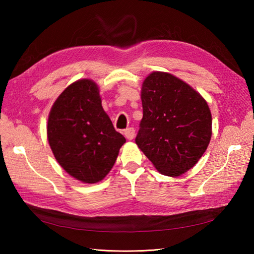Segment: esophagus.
<instances>
[{
	"label": "esophagus",
	"instance_id": "esophagus-1",
	"mask_svg": "<svg viewBox=\"0 0 254 254\" xmlns=\"http://www.w3.org/2000/svg\"><path fill=\"white\" fill-rule=\"evenodd\" d=\"M123 134L127 139H133L134 135H135V130H134L133 127H128V128H127V130H124Z\"/></svg>",
	"mask_w": 254,
	"mask_h": 254
}]
</instances>
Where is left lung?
Instances as JSON below:
<instances>
[{
  "mask_svg": "<svg viewBox=\"0 0 254 254\" xmlns=\"http://www.w3.org/2000/svg\"><path fill=\"white\" fill-rule=\"evenodd\" d=\"M143 119L135 143L160 174L183 175L195 165L212 137L206 100L172 74L153 72L142 85Z\"/></svg>",
  "mask_w": 254,
  "mask_h": 254,
  "instance_id": "8db88e82",
  "label": "left lung"
}]
</instances>
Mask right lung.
Instances as JSON below:
<instances>
[{
  "instance_id": "1",
  "label": "right lung",
  "mask_w": 254,
  "mask_h": 254,
  "mask_svg": "<svg viewBox=\"0 0 254 254\" xmlns=\"http://www.w3.org/2000/svg\"><path fill=\"white\" fill-rule=\"evenodd\" d=\"M47 135L58 163L84 183L104 179L126 143L101 106L98 86L88 78L72 83L58 97Z\"/></svg>"
}]
</instances>
